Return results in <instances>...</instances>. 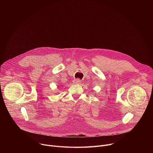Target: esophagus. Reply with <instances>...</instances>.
<instances>
[{"label": "esophagus", "instance_id": "esophagus-1", "mask_svg": "<svg viewBox=\"0 0 153 153\" xmlns=\"http://www.w3.org/2000/svg\"><path fill=\"white\" fill-rule=\"evenodd\" d=\"M73 82H74V83H79L81 82V80H80V79H76L74 80Z\"/></svg>", "mask_w": 153, "mask_h": 153}]
</instances>
